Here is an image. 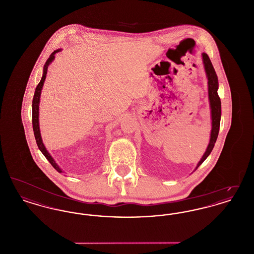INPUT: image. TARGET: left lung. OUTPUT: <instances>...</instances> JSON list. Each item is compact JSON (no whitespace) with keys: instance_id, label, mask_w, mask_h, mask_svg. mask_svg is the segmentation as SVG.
<instances>
[{"instance_id":"obj_1","label":"left lung","mask_w":254,"mask_h":254,"mask_svg":"<svg viewBox=\"0 0 254 254\" xmlns=\"http://www.w3.org/2000/svg\"><path fill=\"white\" fill-rule=\"evenodd\" d=\"M203 63L205 65V73L207 77V84H208V98L210 103V109H211V120H212V128L210 133V141L207 145V148L205 150V154L201 159V161L198 163L196 169L199 168V166L205 161L207 156L212 151L214 145L217 140L218 133L220 128V120H221V100L218 96V78L216 72L213 68V65L210 62V59L206 53H203Z\"/></svg>"}]
</instances>
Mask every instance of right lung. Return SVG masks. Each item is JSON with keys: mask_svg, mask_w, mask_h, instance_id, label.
Segmentation results:
<instances>
[{"mask_svg": "<svg viewBox=\"0 0 254 254\" xmlns=\"http://www.w3.org/2000/svg\"><path fill=\"white\" fill-rule=\"evenodd\" d=\"M60 49L58 50H55L53 51L50 56H49V59L46 62V64L44 66V74H43V77L40 81V83L37 85L36 89H35V93H34V97H33V101H32V126H33V131H34V136H35V139H36L37 145L39 147V149L42 151V153L45 155V157L47 158L49 161V163L52 165V167L54 169H56L58 172H62L60 168L57 166V164L55 163V161L53 160V158L50 156L47 148L45 147V145L43 144V141H42V137H41V133H40V127H39V103H40V96H41V90L43 88V85L45 83V80H46V77H47V73H48V66L49 65V64L53 61V59L55 58V54L57 52H59Z\"/></svg>", "mask_w": 254, "mask_h": 254, "instance_id": "obj_1", "label": "right lung"}]
</instances>
